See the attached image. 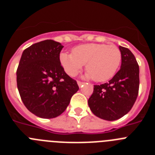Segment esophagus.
<instances>
[{
	"label": "esophagus",
	"mask_w": 155,
	"mask_h": 155,
	"mask_svg": "<svg viewBox=\"0 0 155 155\" xmlns=\"http://www.w3.org/2000/svg\"><path fill=\"white\" fill-rule=\"evenodd\" d=\"M84 82H81V81H78V86L79 87H81L82 85H83V84H84Z\"/></svg>",
	"instance_id": "esophagus-1"
}]
</instances>
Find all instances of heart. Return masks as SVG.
<instances>
[{
    "label": "heart",
    "mask_w": 155,
    "mask_h": 155,
    "mask_svg": "<svg viewBox=\"0 0 155 155\" xmlns=\"http://www.w3.org/2000/svg\"><path fill=\"white\" fill-rule=\"evenodd\" d=\"M122 61L120 49L115 45L86 43L75 46L72 53H62L60 61L66 73L75 76L85 64L86 77L97 82L112 78L118 71Z\"/></svg>",
    "instance_id": "heart-1"
}]
</instances>
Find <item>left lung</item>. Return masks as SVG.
Wrapping results in <instances>:
<instances>
[{
	"mask_svg": "<svg viewBox=\"0 0 155 155\" xmlns=\"http://www.w3.org/2000/svg\"><path fill=\"white\" fill-rule=\"evenodd\" d=\"M122 64L120 71L108 83L94 85L88 99L93 114L113 121L130 112L139 91V65L130 50L120 46Z\"/></svg>",
	"mask_w": 155,
	"mask_h": 155,
	"instance_id": "8db88e82",
	"label": "left lung"
}]
</instances>
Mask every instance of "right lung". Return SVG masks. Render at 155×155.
Returning a JSON list of instances; mask_svg holds the SVG:
<instances>
[{
	"instance_id": "right-lung-1",
	"label": "right lung",
	"mask_w": 155,
	"mask_h": 155,
	"mask_svg": "<svg viewBox=\"0 0 155 155\" xmlns=\"http://www.w3.org/2000/svg\"><path fill=\"white\" fill-rule=\"evenodd\" d=\"M64 46L47 39L23 51L17 69V86L25 107L40 118H55L64 113L78 91L60 61Z\"/></svg>"
}]
</instances>
